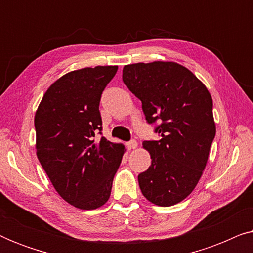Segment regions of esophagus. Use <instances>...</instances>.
Segmentation results:
<instances>
[{"label":"esophagus","instance_id":"1","mask_svg":"<svg viewBox=\"0 0 253 253\" xmlns=\"http://www.w3.org/2000/svg\"><path fill=\"white\" fill-rule=\"evenodd\" d=\"M137 146H138V144L136 140H131V141H129V143H126L127 150H134V148H137Z\"/></svg>","mask_w":253,"mask_h":253}]
</instances>
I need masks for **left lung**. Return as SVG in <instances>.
Listing matches in <instances>:
<instances>
[{
    "instance_id": "8db88e82",
    "label": "left lung",
    "mask_w": 253,
    "mask_h": 253,
    "mask_svg": "<svg viewBox=\"0 0 253 253\" xmlns=\"http://www.w3.org/2000/svg\"><path fill=\"white\" fill-rule=\"evenodd\" d=\"M124 84L141 101L148 123L161 122L159 140L144 141L152 162L138 175L145 198L172 206L193 191L215 137L213 100L189 69L171 61L124 65Z\"/></svg>"
}]
</instances>
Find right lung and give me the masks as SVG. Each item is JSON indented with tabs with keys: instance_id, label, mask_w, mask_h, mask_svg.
<instances>
[{
	"instance_id": "obj_1",
	"label": "right lung",
	"mask_w": 253,
	"mask_h": 253,
	"mask_svg": "<svg viewBox=\"0 0 253 253\" xmlns=\"http://www.w3.org/2000/svg\"><path fill=\"white\" fill-rule=\"evenodd\" d=\"M117 65L68 72L42 96L34 116L36 150L58 195L79 210H95L108 202L114 175L126 147L101 131L100 98Z\"/></svg>"
}]
</instances>
